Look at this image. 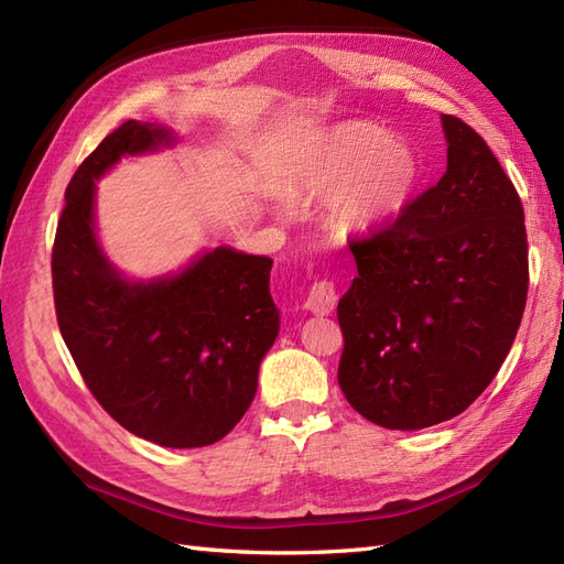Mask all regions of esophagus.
<instances>
[{
    "label": "esophagus",
    "instance_id": "obj_1",
    "mask_svg": "<svg viewBox=\"0 0 564 564\" xmlns=\"http://www.w3.org/2000/svg\"><path fill=\"white\" fill-rule=\"evenodd\" d=\"M305 307L315 315H329L337 307V289L332 281H315L305 297Z\"/></svg>",
    "mask_w": 564,
    "mask_h": 564
}]
</instances>
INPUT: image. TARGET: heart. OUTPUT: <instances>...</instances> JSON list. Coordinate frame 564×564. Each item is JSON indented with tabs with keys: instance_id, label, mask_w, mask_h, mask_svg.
Returning <instances> with one entry per match:
<instances>
[{
	"instance_id": "obj_1",
	"label": "heart",
	"mask_w": 564,
	"mask_h": 564,
	"mask_svg": "<svg viewBox=\"0 0 564 564\" xmlns=\"http://www.w3.org/2000/svg\"><path fill=\"white\" fill-rule=\"evenodd\" d=\"M422 176L416 152L368 121L327 130L297 172V194L334 200V223L344 232H368L390 223L410 203Z\"/></svg>"
}]
</instances>
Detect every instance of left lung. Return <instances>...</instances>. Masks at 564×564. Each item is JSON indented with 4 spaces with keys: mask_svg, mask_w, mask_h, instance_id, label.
Returning a JSON list of instances; mask_svg holds the SVG:
<instances>
[{
    "mask_svg": "<svg viewBox=\"0 0 564 564\" xmlns=\"http://www.w3.org/2000/svg\"><path fill=\"white\" fill-rule=\"evenodd\" d=\"M448 166L398 218L349 239L358 275L339 301V388L386 429L465 412L499 373L529 295L523 206L495 152L441 116Z\"/></svg>",
    "mask_w": 564,
    "mask_h": 564,
    "instance_id": "left-lung-1",
    "label": "left lung"
}]
</instances>
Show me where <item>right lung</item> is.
Segmentation results:
<instances>
[{"label":"right lung","mask_w":564,"mask_h":564,"mask_svg":"<svg viewBox=\"0 0 564 564\" xmlns=\"http://www.w3.org/2000/svg\"><path fill=\"white\" fill-rule=\"evenodd\" d=\"M170 140L154 123L126 121L77 166L57 220L53 295L59 334L104 410L145 441L200 448L249 410L279 310L269 257L218 247L172 279L128 283L101 254L94 178Z\"/></svg>","instance_id":"1"}]
</instances>
